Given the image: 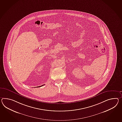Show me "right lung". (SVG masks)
I'll list each match as a JSON object with an SVG mask.
<instances>
[{
    "mask_svg": "<svg viewBox=\"0 0 122 122\" xmlns=\"http://www.w3.org/2000/svg\"><path fill=\"white\" fill-rule=\"evenodd\" d=\"M44 85H42V86H44Z\"/></svg>",
    "mask_w": 122,
    "mask_h": 122,
    "instance_id": "add662e5",
    "label": "right lung"
}]
</instances>
